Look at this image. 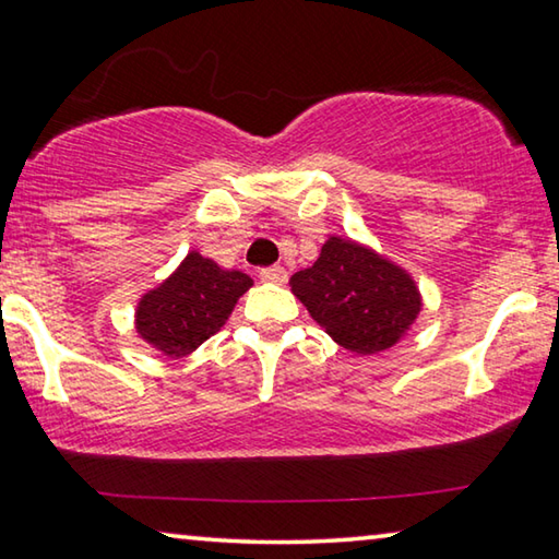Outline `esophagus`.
Instances as JSON below:
<instances>
[{
    "instance_id": "34e87169",
    "label": "esophagus",
    "mask_w": 559,
    "mask_h": 559,
    "mask_svg": "<svg viewBox=\"0 0 559 559\" xmlns=\"http://www.w3.org/2000/svg\"><path fill=\"white\" fill-rule=\"evenodd\" d=\"M259 278L266 281V283H278V286H283V283L288 281V273H286V269H281V266H269V269L259 271Z\"/></svg>"
}]
</instances>
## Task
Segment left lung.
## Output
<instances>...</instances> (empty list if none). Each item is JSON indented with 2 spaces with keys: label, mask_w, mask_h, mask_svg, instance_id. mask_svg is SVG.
Here are the masks:
<instances>
[{
  "label": "left lung",
  "mask_w": 559,
  "mask_h": 559,
  "mask_svg": "<svg viewBox=\"0 0 559 559\" xmlns=\"http://www.w3.org/2000/svg\"><path fill=\"white\" fill-rule=\"evenodd\" d=\"M290 290L340 347L357 355L392 347L421 310L409 273L340 236H330L313 266L293 273Z\"/></svg>",
  "instance_id": "obj_1"
}]
</instances>
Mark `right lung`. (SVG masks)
<instances>
[{
    "label": "right lung",
    "instance_id": "right-lung-1",
    "mask_svg": "<svg viewBox=\"0 0 559 559\" xmlns=\"http://www.w3.org/2000/svg\"><path fill=\"white\" fill-rule=\"evenodd\" d=\"M251 283L241 271H224L202 253H187L163 286L140 298L138 333L167 357L189 355L219 333Z\"/></svg>",
    "mask_w": 559,
    "mask_h": 559
}]
</instances>
